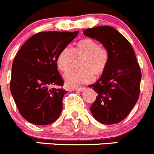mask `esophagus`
<instances>
[{"label":"esophagus","mask_w":154,"mask_h":154,"mask_svg":"<svg viewBox=\"0 0 154 154\" xmlns=\"http://www.w3.org/2000/svg\"><path fill=\"white\" fill-rule=\"evenodd\" d=\"M85 89V87H77V88H74V90H76V91H79V92H81Z\"/></svg>","instance_id":"1"}]
</instances>
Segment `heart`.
<instances>
[{"label": "heart", "mask_w": 154, "mask_h": 154, "mask_svg": "<svg viewBox=\"0 0 154 154\" xmlns=\"http://www.w3.org/2000/svg\"><path fill=\"white\" fill-rule=\"evenodd\" d=\"M109 51L98 42L92 38H83L74 44L72 49L64 48L57 56L56 64L61 72L66 73L72 68L75 59H80V69L74 70L64 76L69 87L87 84L94 77H99L106 71L109 61Z\"/></svg>", "instance_id": "b5f03b06"}]
</instances>
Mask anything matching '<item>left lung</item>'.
I'll return each mask as SVG.
<instances>
[{
	"mask_svg": "<svg viewBox=\"0 0 154 154\" xmlns=\"http://www.w3.org/2000/svg\"><path fill=\"white\" fill-rule=\"evenodd\" d=\"M84 34L100 41L110 55L106 71L89 86L97 93L90 111L102 124H118L128 116L138 100L140 65L131 45L113 27H93L84 30Z\"/></svg>",
	"mask_w": 154,
	"mask_h": 154,
	"instance_id": "obj_1",
	"label": "left lung"
}]
</instances>
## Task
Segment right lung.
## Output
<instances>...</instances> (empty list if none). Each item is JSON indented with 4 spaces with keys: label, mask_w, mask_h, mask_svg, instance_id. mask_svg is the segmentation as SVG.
Listing matches in <instances>:
<instances>
[{
    "label": "right lung",
    "mask_w": 154,
    "mask_h": 154,
    "mask_svg": "<svg viewBox=\"0 0 154 154\" xmlns=\"http://www.w3.org/2000/svg\"><path fill=\"white\" fill-rule=\"evenodd\" d=\"M79 31L40 32L19 50L13 61L11 94L21 116L32 124L47 125L59 117L67 92L56 59Z\"/></svg>",
    "instance_id": "add662e5"
}]
</instances>
